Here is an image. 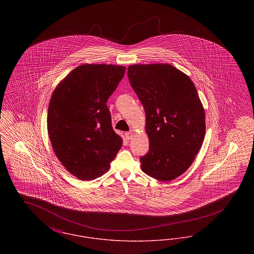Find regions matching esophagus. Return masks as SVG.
Wrapping results in <instances>:
<instances>
[{
    "mask_svg": "<svg viewBox=\"0 0 254 254\" xmlns=\"http://www.w3.org/2000/svg\"><path fill=\"white\" fill-rule=\"evenodd\" d=\"M125 135H126L127 140H130V139H132L133 135H134V134H133L132 131H130V132L126 133Z\"/></svg>",
    "mask_w": 254,
    "mask_h": 254,
    "instance_id": "1",
    "label": "esophagus"
}]
</instances>
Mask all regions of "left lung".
Masks as SVG:
<instances>
[{"label":"left lung","instance_id":"obj_1","mask_svg":"<svg viewBox=\"0 0 254 254\" xmlns=\"http://www.w3.org/2000/svg\"><path fill=\"white\" fill-rule=\"evenodd\" d=\"M127 76L145 112L149 150L141 169L171 181L193 163L205 137V110L190 78L169 64H132Z\"/></svg>","mask_w":254,"mask_h":254}]
</instances>
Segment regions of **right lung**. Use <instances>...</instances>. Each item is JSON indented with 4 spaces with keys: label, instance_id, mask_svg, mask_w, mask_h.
<instances>
[{
    "label": "right lung",
    "instance_id": "obj_1",
    "mask_svg": "<svg viewBox=\"0 0 254 254\" xmlns=\"http://www.w3.org/2000/svg\"><path fill=\"white\" fill-rule=\"evenodd\" d=\"M126 67L81 64L54 89L48 111V132L55 155L80 180L109 170L123 140L111 125L107 102Z\"/></svg>",
    "mask_w": 254,
    "mask_h": 254
}]
</instances>
